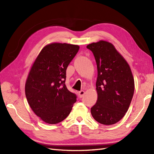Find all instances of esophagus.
<instances>
[{
  "instance_id": "obj_1",
  "label": "esophagus",
  "mask_w": 154,
  "mask_h": 154,
  "mask_svg": "<svg viewBox=\"0 0 154 154\" xmlns=\"http://www.w3.org/2000/svg\"><path fill=\"white\" fill-rule=\"evenodd\" d=\"M85 91L84 90H81V91H80V92H78V94H79V97H82V96H84V94H85Z\"/></svg>"
}]
</instances>
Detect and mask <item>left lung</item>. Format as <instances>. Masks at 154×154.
I'll list each match as a JSON object with an SVG mask.
<instances>
[{"label": "left lung", "mask_w": 154, "mask_h": 154, "mask_svg": "<svg viewBox=\"0 0 154 154\" xmlns=\"http://www.w3.org/2000/svg\"><path fill=\"white\" fill-rule=\"evenodd\" d=\"M86 47L93 53L97 68V100L91 114L101 124H115L127 112L133 96L131 68L111 43L101 40Z\"/></svg>", "instance_id": "left-lung-1"}]
</instances>
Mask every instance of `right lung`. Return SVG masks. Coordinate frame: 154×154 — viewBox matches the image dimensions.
<instances>
[{
  "instance_id": "right-lung-1",
  "label": "right lung",
  "mask_w": 154,
  "mask_h": 154,
  "mask_svg": "<svg viewBox=\"0 0 154 154\" xmlns=\"http://www.w3.org/2000/svg\"><path fill=\"white\" fill-rule=\"evenodd\" d=\"M79 46L52 43L45 46L35 60L25 83V95L34 112L49 124L64 120L77 96L65 85L66 69Z\"/></svg>"
}]
</instances>
